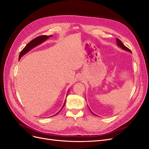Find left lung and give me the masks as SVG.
<instances>
[{"instance_id":"obj_1","label":"left lung","mask_w":149,"mask_h":149,"mask_svg":"<svg viewBox=\"0 0 149 149\" xmlns=\"http://www.w3.org/2000/svg\"><path fill=\"white\" fill-rule=\"evenodd\" d=\"M116 41H117V44H118V47H119L120 48H121L122 49H124V50H125V51H127V52H129L132 53V52H131V51H130V49H129L128 48L126 47L124 45L123 43H122V42L120 41V40L119 39H118V38H116ZM89 111H90V112H91V113H92L93 115L97 116V115H96V114H94L93 112L91 111V110L90 109H89Z\"/></svg>"}]
</instances>
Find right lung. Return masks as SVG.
<instances>
[{
    "instance_id": "1",
    "label": "right lung",
    "mask_w": 149,
    "mask_h": 149,
    "mask_svg": "<svg viewBox=\"0 0 149 149\" xmlns=\"http://www.w3.org/2000/svg\"><path fill=\"white\" fill-rule=\"evenodd\" d=\"M51 37H52V35H49V36H47V35H42V36H39V37H37V38H34L33 40H31V41H30L27 45H26L25 46V47L23 49H22V50L21 51V52L20 53V55H19V58H20V59L21 57H22V56L24 55L25 54H26L27 52H29L30 50H31V49H33V48H35V47H37V46H38V45H39L42 43L44 42L45 41H46V40H47L48 38ZM67 94H68V93H67ZM65 102H66V100H65V102H64L63 106V107H61V110L63 109V107H64V106H65ZM61 110H60V111H61ZM60 111H59V112H60ZM59 112H58L57 114L59 113ZM57 114H56L55 115H56ZM55 115H54V116H55Z\"/></svg>"
}]
</instances>
